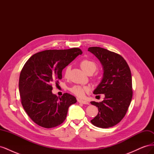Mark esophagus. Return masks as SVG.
Masks as SVG:
<instances>
[{
	"mask_svg": "<svg viewBox=\"0 0 154 154\" xmlns=\"http://www.w3.org/2000/svg\"><path fill=\"white\" fill-rule=\"evenodd\" d=\"M78 102H79V103H83V104H85V105H88V104H89V103H88V101H85V100H79Z\"/></svg>",
	"mask_w": 154,
	"mask_h": 154,
	"instance_id": "esophagus-1",
	"label": "esophagus"
}]
</instances>
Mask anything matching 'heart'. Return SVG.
Returning <instances> with one entry per match:
<instances>
[{
	"instance_id": "1",
	"label": "heart",
	"mask_w": 154,
	"mask_h": 154,
	"mask_svg": "<svg viewBox=\"0 0 154 154\" xmlns=\"http://www.w3.org/2000/svg\"><path fill=\"white\" fill-rule=\"evenodd\" d=\"M80 67L83 71L87 74L93 73L96 69V64L95 62L89 60H83L80 62ZM70 67H67L65 71V76L67 77L69 73ZM71 91L74 95L79 97H83L85 95V93L89 91V88L85 86L74 85L71 88Z\"/></svg>"
}]
</instances>
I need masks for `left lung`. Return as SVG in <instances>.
I'll list each match as a JSON object with an SVG mask.
<instances>
[{"mask_svg":"<svg viewBox=\"0 0 154 154\" xmlns=\"http://www.w3.org/2000/svg\"><path fill=\"white\" fill-rule=\"evenodd\" d=\"M88 51L100 60L103 69L102 80L93 93L105 95L100 103L91 102L98 109L91 122L97 127H112L124 118L131 102V72L125 60L117 53L100 47H91Z\"/></svg>","mask_w":154,"mask_h":154,"instance_id":"left-lung-1","label":"left lung"}]
</instances>
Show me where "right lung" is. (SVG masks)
Segmentation results:
<instances>
[{
    "label": "right lung",
    "mask_w": 154,
    "mask_h": 154,
    "mask_svg": "<svg viewBox=\"0 0 154 154\" xmlns=\"http://www.w3.org/2000/svg\"><path fill=\"white\" fill-rule=\"evenodd\" d=\"M82 54L79 48L45 50L33 54L25 63L18 83L21 103L36 124L49 128L66 119L69 107L77 100L68 93L61 97L53 94L51 83L62 79V70Z\"/></svg>",
    "instance_id": "add662e5"
}]
</instances>
